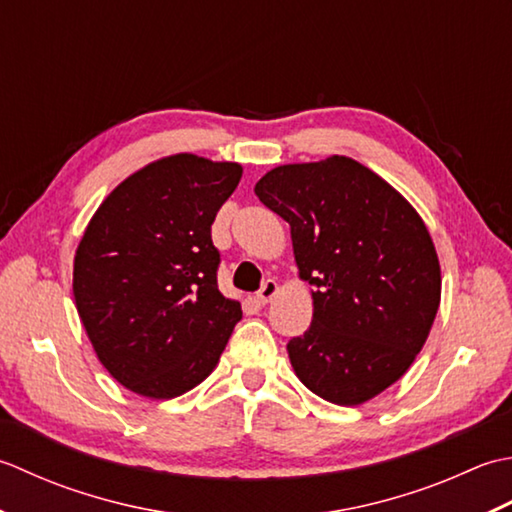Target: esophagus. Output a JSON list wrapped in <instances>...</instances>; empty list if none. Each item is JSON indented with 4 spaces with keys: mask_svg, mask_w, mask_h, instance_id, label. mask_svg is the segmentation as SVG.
<instances>
[{
    "mask_svg": "<svg viewBox=\"0 0 512 512\" xmlns=\"http://www.w3.org/2000/svg\"><path fill=\"white\" fill-rule=\"evenodd\" d=\"M278 294V283L276 280H265L263 287H260V291L256 294L260 305H267V302H271V298H276Z\"/></svg>",
    "mask_w": 512,
    "mask_h": 512,
    "instance_id": "obj_1",
    "label": "esophagus"
}]
</instances>
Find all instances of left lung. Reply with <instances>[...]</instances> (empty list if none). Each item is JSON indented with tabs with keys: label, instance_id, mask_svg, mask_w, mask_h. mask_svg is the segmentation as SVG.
I'll list each match as a JSON object with an SVG mask.
<instances>
[{
	"label": "left lung",
	"instance_id": "8db88e82",
	"mask_svg": "<svg viewBox=\"0 0 512 512\" xmlns=\"http://www.w3.org/2000/svg\"><path fill=\"white\" fill-rule=\"evenodd\" d=\"M254 192L289 223L298 276L314 285L311 325L287 344L298 380L333 404L369 402L409 371L440 307L429 229L393 185L340 154L278 165Z\"/></svg>",
	"mask_w": 512,
	"mask_h": 512
}]
</instances>
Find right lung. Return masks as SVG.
<instances>
[{
	"label": "right lung",
	"mask_w": 512,
	"mask_h": 512,
	"mask_svg": "<svg viewBox=\"0 0 512 512\" xmlns=\"http://www.w3.org/2000/svg\"><path fill=\"white\" fill-rule=\"evenodd\" d=\"M243 168L172 154L130 174L83 232L72 296L99 362L125 389L172 400L210 375L241 302L218 291L216 212Z\"/></svg>",
	"instance_id": "right-lung-1"
}]
</instances>
